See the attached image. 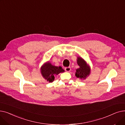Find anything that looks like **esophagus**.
Returning a JSON list of instances; mask_svg holds the SVG:
<instances>
[{
    "label": "esophagus",
    "instance_id": "34e87169",
    "mask_svg": "<svg viewBox=\"0 0 125 125\" xmlns=\"http://www.w3.org/2000/svg\"><path fill=\"white\" fill-rule=\"evenodd\" d=\"M65 71L66 72H69L71 70V68L70 67H66L65 68Z\"/></svg>",
    "mask_w": 125,
    "mask_h": 125
}]
</instances>
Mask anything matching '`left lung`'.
Masks as SVG:
<instances>
[{
	"label": "left lung",
	"instance_id": "left-lung-1",
	"mask_svg": "<svg viewBox=\"0 0 125 125\" xmlns=\"http://www.w3.org/2000/svg\"><path fill=\"white\" fill-rule=\"evenodd\" d=\"M77 63L79 68L76 69L75 76L80 80H86L91 73V67L89 64L81 57H77Z\"/></svg>",
	"mask_w": 125,
	"mask_h": 125
}]
</instances>
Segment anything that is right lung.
<instances>
[{
  "label": "right lung",
  "mask_w": 125,
  "mask_h": 125,
  "mask_svg": "<svg viewBox=\"0 0 125 125\" xmlns=\"http://www.w3.org/2000/svg\"><path fill=\"white\" fill-rule=\"evenodd\" d=\"M40 71L44 79L49 83H52L54 81L55 75L65 71L61 66H56L49 61L42 65Z\"/></svg>",
  "instance_id": "add662e5"
}]
</instances>
